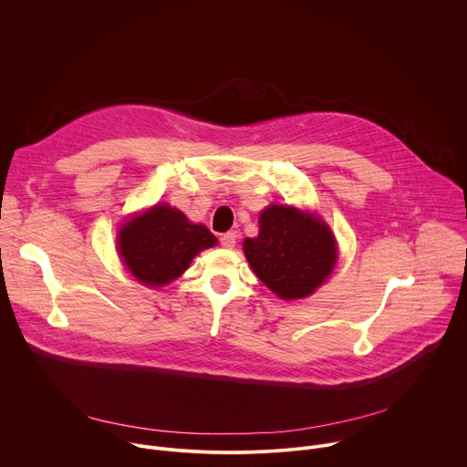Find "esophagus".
Instances as JSON below:
<instances>
[{
  "mask_svg": "<svg viewBox=\"0 0 467 467\" xmlns=\"http://www.w3.org/2000/svg\"><path fill=\"white\" fill-rule=\"evenodd\" d=\"M236 238H238L236 233H225V234L220 238V244H222V247H225V249H233V247L236 245Z\"/></svg>",
  "mask_w": 467,
  "mask_h": 467,
  "instance_id": "34e87169",
  "label": "esophagus"
}]
</instances>
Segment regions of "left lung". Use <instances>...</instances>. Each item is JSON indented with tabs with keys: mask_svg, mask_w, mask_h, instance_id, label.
<instances>
[{
	"mask_svg": "<svg viewBox=\"0 0 467 467\" xmlns=\"http://www.w3.org/2000/svg\"><path fill=\"white\" fill-rule=\"evenodd\" d=\"M258 222V236L244 242L254 275L283 299L310 296L337 262L328 227L312 214L281 205L265 209Z\"/></svg>",
	"mask_w": 467,
	"mask_h": 467,
	"instance_id": "1",
	"label": "left lung"
}]
</instances>
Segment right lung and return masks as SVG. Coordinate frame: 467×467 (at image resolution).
<instances>
[{
	"mask_svg": "<svg viewBox=\"0 0 467 467\" xmlns=\"http://www.w3.org/2000/svg\"><path fill=\"white\" fill-rule=\"evenodd\" d=\"M205 227L168 205H155L142 216L125 222L118 234V249L127 270L148 286H164L179 277L190 260L216 244Z\"/></svg>",
	"mask_w": 467,
	"mask_h": 467,
	"instance_id": "obj_1",
	"label": "right lung"
}]
</instances>
